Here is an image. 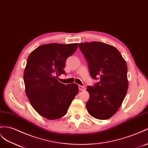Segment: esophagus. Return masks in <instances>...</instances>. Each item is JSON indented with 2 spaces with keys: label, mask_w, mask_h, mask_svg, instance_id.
Masks as SVG:
<instances>
[{
  "label": "esophagus",
  "mask_w": 148,
  "mask_h": 148,
  "mask_svg": "<svg viewBox=\"0 0 148 148\" xmlns=\"http://www.w3.org/2000/svg\"><path fill=\"white\" fill-rule=\"evenodd\" d=\"M79 89L80 90H84L86 89V88L84 86H81V85H79Z\"/></svg>",
  "instance_id": "34e87169"
}]
</instances>
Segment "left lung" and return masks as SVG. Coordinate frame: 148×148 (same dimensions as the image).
<instances>
[{"mask_svg": "<svg viewBox=\"0 0 148 148\" xmlns=\"http://www.w3.org/2000/svg\"><path fill=\"white\" fill-rule=\"evenodd\" d=\"M92 79L99 80L87 90L90 97L86 108L94 118L104 120L118 110L128 88L127 67L116 48L100 42L79 44Z\"/></svg>", "mask_w": 148, "mask_h": 148, "instance_id": "1", "label": "left lung"}]
</instances>
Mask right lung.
Segmentation results:
<instances>
[{
  "label": "right lung",
  "instance_id": "1",
  "mask_svg": "<svg viewBox=\"0 0 148 148\" xmlns=\"http://www.w3.org/2000/svg\"><path fill=\"white\" fill-rule=\"evenodd\" d=\"M78 44H44L27 59L24 71L25 92L34 109L48 119L60 118L79 92L75 84L65 85L58 80L67 59L77 50Z\"/></svg>",
  "mask_w": 148,
  "mask_h": 148
}]
</instances>
